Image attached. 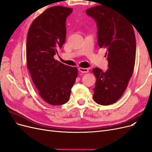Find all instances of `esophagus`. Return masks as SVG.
<instances>
[{
	"instance_id": "obj_1",
	"label": "esophagus",
	"mask_w": 152,
	"mask_h": 152,
	"mask_svg": "<svg viewBox=\"0 0 152 152\" xmlns=\"http://www.w3.org/2000/svg\"><path fill=\"white\" fill-rule=\"evenodd\" d=\"M78 70H79V71L81 73H87L89 71L88 68H78Z\"/></svg>"
}]
</instances>
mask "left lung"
Wrapping results in <instances>:
<instances>
[{
	"label": "left lung",
	"mask_w": 152,
	"mask_h": 152,
	"mask_svg": "<svg viewBox=\"0 0 152 152\" xmlns=\"http://www.w3.org/2000/svg\"><path fill=\"white\" fill-rule=\"evenodd\" d=\"M97 25L98 44L107 49L108 68H94L96 78L93 98L102 105H109L121 97L133 73L136 58V38L132 25L122 15L104 5L86 11Z\"/></svg>",
	"instance_id": "left-lung-1"
}]
</instances>
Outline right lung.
Listing matches in <instances>:
<instances>
[{"label": "right lung", "mask_w": 152, "mask_h": 152, "mask_svg": "<svg viewBox=\"0 0 152 152\" xmlns=\"http://www.w3.org/2000/svg\"><path fill=\"white\" fill-rule=\"evenodd\" d=\"M72 8L53 6L32 22L27 34L26 63L39 94L52 105L67 103L77 77V68L54 58L65 42L66 20Z\"/></svg>", "instance_id": "right-lung-1"}]
</instances>
